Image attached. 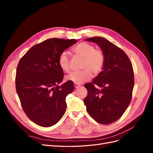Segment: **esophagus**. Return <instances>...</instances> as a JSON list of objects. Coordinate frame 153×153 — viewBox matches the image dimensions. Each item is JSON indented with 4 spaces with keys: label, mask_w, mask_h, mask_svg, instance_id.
<instances>
[{
    "label": "esophagus",
    "mask_w": 153,
    "mask_h": 153,
    "mask_svg": "<svg viewBox=\"0 0 153 153\" xmlns=\"http://www.w3.org/2000/svg\"><path fill=\"white\" fill-rule=\"evenodd\" d=\"M74 86H75V88H78V87H79L80 85H79V84H74Z\"/></svg>",
    "instance_id": "obj_1"
}]
</instances>
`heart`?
Here are the masks:
<instances>
[{
    "instance_id": "obj_1",
    "label": "heart",
    "mask_w": 153,
    "mask_h": 153,
    "mask_svg": "<svg viewBox=\"0 0 153 153\" xmlns=\"http://www.w3.org/2000/svg\"><path fill=\"white\" fill-rule=\"evenodd\" d=\"M75 54L84 58L82 63L81 71H73L67 76V79L75 84H81L89 80L92 77V72L94 75H98L103 70L105 57L103 51L95 49L94 46L85 42H82L73 48ZM58 64L62 70L68 73L70 70V59L66 52L60 54Z\"/></svg>"
}]
</instances>
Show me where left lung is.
Here are the masks:
<instances>
[{"label":"left lung","mask_w":153,"mask_h":153,"mask_svg":"<svg viewBox=\"0 0 153 153\" xmlns=\"http://www.w3.org/2000/svg\"><path fill=\"white\" fill-rule=\"evenodd\" d=\"M85 40L100 46L105 62L103 71L84 85L88 92L84 104L87 112L96 122L108 124L121 117L130 103L134 87L132 64L122 49L107 39L93 37Z\"/></svg>","instance_id":"left-lung-1"}]
</instances>
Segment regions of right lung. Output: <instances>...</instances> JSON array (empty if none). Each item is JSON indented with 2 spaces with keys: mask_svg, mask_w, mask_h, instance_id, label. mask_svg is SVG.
I'll return each instance as SVG.
<instances>
[{
  "mask_svg": "<svg viewBox=\"0 0 153 153\" xmlns=\"http://www.w3.org/2000/svg\"><path fill=\"white\" fill-rule=\"evenodd\" d=\"M75 39L51 38L34 45L18 62L16 90L24 112L32 122L43 127L56 124L66 110V96L74 90L64 78L58 64L60 54L75 44Z\"/></svg>",
  "mask_w": 153,
  "mask_h": 153,
  "instance_id": "right-lung-1",
  "label": "right lung"
}]
</instances>
